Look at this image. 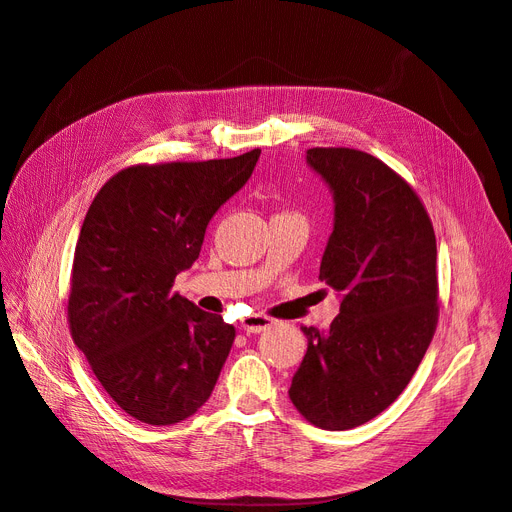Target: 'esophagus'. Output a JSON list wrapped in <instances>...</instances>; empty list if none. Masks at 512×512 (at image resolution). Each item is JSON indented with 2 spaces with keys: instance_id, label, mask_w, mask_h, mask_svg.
I'll list each match as a JSON object with an SVG mask.
<instances>
[{
  "instance_id": "obj_1",
  "label": "esophagus",
  "mask_w": 512,
  "mask_h": 512,
  "mask_svg": "<svg viewBox=\"0 0 512 512\" xmlns=\"http://www.w3.org/2000/svg\"><path fill=\"white\" fill-rule=\"evenodd\" d=\"M274 324V319L266 317V315H248L240 321V328L246 334H257V332H264L266 328H270Z\"/></svg>"
}]
</instances>
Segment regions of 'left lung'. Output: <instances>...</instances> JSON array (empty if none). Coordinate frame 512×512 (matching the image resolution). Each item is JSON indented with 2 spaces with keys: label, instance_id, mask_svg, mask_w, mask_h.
Listing matches in <instances>:
<instances>
[{
  "label": "left lung",
  "instance_id": "obj_1",
  "mask_svg": "<svg viewBox=\"0 0 512 512\" xmlns=\"http://www.w3.org/2000/svg\"><path fill=\"white\" fill-rule=\"evenodd\" d=\"M306 165L334 201L319 279L341 311L328 330L302 328L309 347L289 399L315 427L345 431L399 397L433 339L435 233L410 184L375 156L313 148Z\"/></svg>",
  "mask_w": 512,
  "mask_h": 512
}]
</instances>
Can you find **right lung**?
Returning <instances> with one entry per match:
<instances>
[{
  "label": "right lung",
  "instance_id": "1",
  "mask_svg": "<svg viewBox=\"0 0 512 512\" xmlns=\"http://www.w3.org/2000/svg\"><path fill=\"white\" fill-rule=\"evenodd\" d=\"M261 150L203 163L128 167L100 188L72 264L70 332L126 414L165 427L210 399L236 330L171 291L216 210Z\"/></svg>",
  "mask_w": 512,
  "mask_h": 512
}]
</instances>
